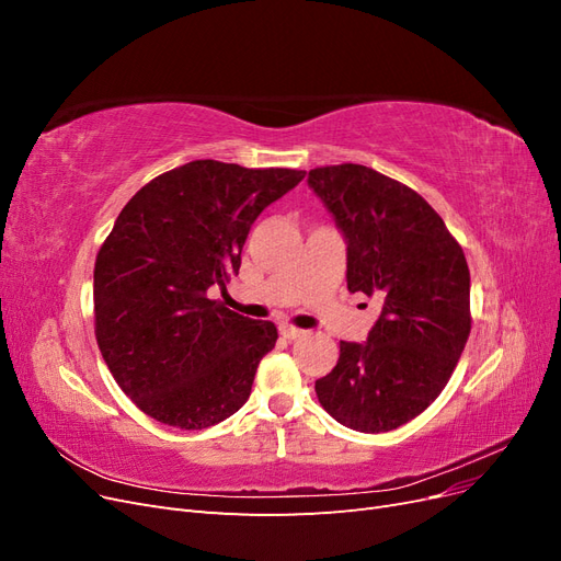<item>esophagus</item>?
I'll return each mask as SVG.
<instances>
[{"label":"esophagus","instance_id":"34e87169","mask_svg":"<svg viewBox=\"0 0 561 561\" xmlns=\"http://www.w3.org/2000/svg\"><path fill=\"white\" fill-rule=\"evenodd\" d=\"M280 334L285 339H299V336H304V330H299L295 325H280Z\"/></svg>","mask_w":561,"mask_h":561}]
</instances>
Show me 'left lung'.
I'll return each mask as SVG.
<instances>
[{"label":"left lung","instance_id":"obj_1","mask_svg":"<svg viewBox=\"0 0 561 561\" xmlns=\"http://www.w3.org/2000/svg\"><path fill=\"white\" fill-rule=\"evenodd\" d=\"M346 239V283L381 304L365 344L342 342L316 396L332 419L386 433L443 393L470 334V271L461 245L410 186L367 165L309 171Z\"/></svg>","mask_w":561,"mask_h":561}]
</instances>
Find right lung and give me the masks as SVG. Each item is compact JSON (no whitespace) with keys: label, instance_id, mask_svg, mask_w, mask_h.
<instances>
[{"label":"right lung","instance_id":"obj_1","mask_svg":"<svg viewBox=\"0 0 561 561\" xmlns=\"http://www.w3.org/2000/svg\"><path fill=\"white\" fill-rule=\"evenodd\" d=\"M293 168L192 161L135 194L93 271L95 339L124 393L165 426L239 412L278 330L208 297L239 274L260 213L304 180Z\"/></svg>","mask_w":561,"mask_h":561}]
</instances>
